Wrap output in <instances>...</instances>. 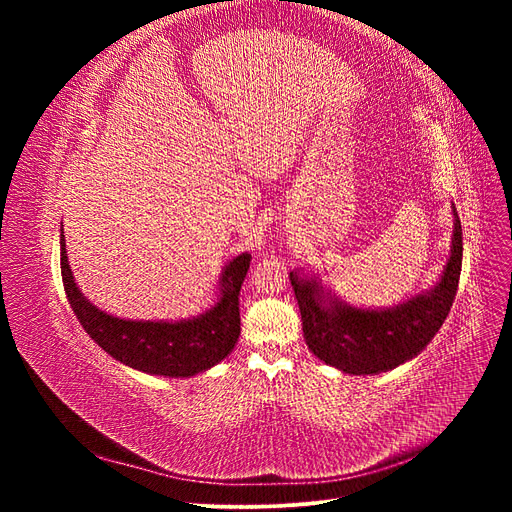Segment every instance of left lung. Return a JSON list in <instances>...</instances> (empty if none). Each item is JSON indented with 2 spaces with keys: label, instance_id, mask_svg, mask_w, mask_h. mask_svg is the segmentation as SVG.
<instances>
[{
  "label": "left lung",
  "instance_id": "obj_1",
  "mask_svg": "<svg viewBox=\"0 0 512 512\" xmlns=\"http://www.w3.org/2000/svg\"><path fill=\"white\" fill-rule=\"evenodd\" d=\"M455 213L451 258L440 282L425 294L389 309H361L329 297L320 282L290 273L305 342L320 361L354 376L378 374L410 361L442 327L461 275V222Z\"/></svg>",
  "mask_w": 512,
  "mask_h": 512
}]
</instances>
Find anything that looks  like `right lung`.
Here are the masks:
<instances>
[{
	"label": "right lung",
	"mask_w": 512,
	"mask_h": 512,
	"mask_svg": "<svg viewBox=\"0 0 512 512\" xmlns=\"http://www.w3.org/2000/svg\"><path fill=\"white\" fill-rule=\"evenodd\" d=\"M250 262V254H241L230 262L222 273L220 299L205 314L179 322L121 320L91 305L76 288L61 235V280L83 329L123 365L168 378L200 374L218 365L235 348L241 333L239 290Z\"/></svg>",
	"instance_id": "1"
}]
</instances>
